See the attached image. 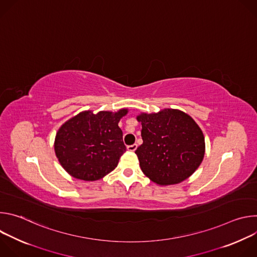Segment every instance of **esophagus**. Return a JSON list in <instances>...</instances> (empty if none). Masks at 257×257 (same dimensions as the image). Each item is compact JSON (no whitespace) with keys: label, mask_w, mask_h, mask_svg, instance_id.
Masks as SVG:
<instances>
[{"label":"esophagus","mask_w":257,"mask_h":257,"mask_svg":"<svg viewBox=\"0 0 257 257\" xmlns=\"http://www.w3.org/2000/svg\"><path fill=\"white\" fill-rule=\"evenodd\" d=\"M137 149V144H132V145H128L127 146V150L129 152H135Z\"/></svg>","instance_id":"esophagus-1"}]
</instances>
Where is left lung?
I'll use <instances>...</instances> for the list:
<instances>
[{
    "label": "left lung",
    "instance_id": "left-lung-1",
    "mask_svg": "<svg viewBox=\"0 0 257 257\" xmlns=\"http://www.w3.org/2000/svg\"><path fill=\"white\" fill-rule=\"evenodd\" d=\"M143 143L136 150L143 174L156 184L168 186L188 179L202 163L204 136L186 113L164 108L159 113H141Z\"/></svg>",
    "mask_w": 257,
    "mask_h": 257
}]
</instances>
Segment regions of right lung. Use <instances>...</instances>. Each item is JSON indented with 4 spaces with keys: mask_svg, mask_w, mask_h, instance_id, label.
<instances>
[{
    "mask_svg": "<svg viewBox=\"0 0 257 257\" xmlns=\"http://www.w3.org/2000/svg\"><path fill=\"white\" fill-rule=\"evenodd\" d=\"M127 113L128 108L115 113L83 111L65 122L54 143L64 170L83 181H96L111 173L126 152L118 124Z\"/></svg>",
    "mask_w": 257,
    "mask_h": 257,
    "instance_id": "obj_1",
    "label": "right lung"
}]
</instances>
